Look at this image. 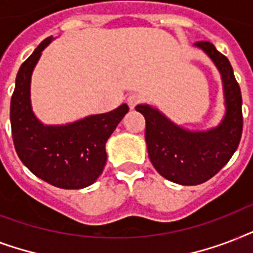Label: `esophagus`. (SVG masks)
Instances as JSON below:
<instances>
[{
    "instance_id": "1",
    "label": "esophagus",
    "mask_w": 253,
    "mask_h": 253,
    "mask_svg": "<svg viewBox=\"0 0 253 253\" xmlns=\"http://www.w3.org/2000/svg\"><path fill=\"white\" fill-rule=\"evenodd\" d=\"M143 97L140 94H130L127 97V105L130 109H135L139 103H142Z\"/></svg>"
}]
</instances>
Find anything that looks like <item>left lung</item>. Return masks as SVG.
Segmentation results:
<instances>
[{
	"instance_id": "8db88e82",
	"label": "left lung",
	"mask_w": 253,
	"mask_h": 253,
	"mask_svg": "<svg viewBox=\"0 0 253 253\" xmlns=\"http://www.w3.org/2000/svg\"><path fill=\"white\" fill-rule=\"evenodd\" d=\"M196 45L211 57L222 75L227 111L219 126L206 132H190L148 105L136 106L146 118L152 166L167 180L181 185L202 184L215 176L236 151L243 131L242 93L230 61L210 42H196Z\"/></svg>"
}]
</instances>
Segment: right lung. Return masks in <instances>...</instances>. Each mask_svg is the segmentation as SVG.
I'll use <instances>...</instances> for the list:
<instances>
[{
  "instance_id": "1",
  "label": "right lung",
  "mask_w": 253,
  "mask_h": 253,
  "mask_svg": "<svg viewBox=\"0 0 253 253\" xmlns=\"http://www.w3.org/2000/svg\"><path fill=\"white\" fill-rule=\"evenodd\" d=\"M52 38L42 42L21 65L10 101L11 135L18 156L37 177L61 189L91 185L106 164L105 144L127 114L121 105L106 114L90 115L67 126H44L30 103V79L42 51Z\"/></svg>"
}]
</instances>
